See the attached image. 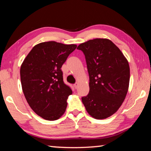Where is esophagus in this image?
<instances>
[{
  "label": "esophagus",
  "mask_w": 151,
  "mask_h": 151,
  "mask_svg": "<svg viewBox=\"0 0 151 151\" xmlns=\"http://www.w3.org/2000/svg\"><path fill=\"white\" fill-rule=\"evenodd\" d=\"M78 86H79V84H78V83H76L75 84V85H74V86H75V88L76 89L78 87Z\"/></svg>",
  "instance_id": "esophagus-1"
}]
</instances>
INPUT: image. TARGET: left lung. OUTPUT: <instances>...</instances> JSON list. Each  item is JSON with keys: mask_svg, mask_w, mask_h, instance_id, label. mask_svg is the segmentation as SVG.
Segmentation results:
<instances>
[{"mask_svg": "<svg viewBox=\"0 0 151 151\" xmlns=\"http://www.w3.org/2000/svg\"><path fill=\"white\" fill-rule=\"evenodd\" d=\"M77 49L85 56L89 93L82 98L86 111L96 119L112 116L122 105L129 90L130 68L123 53L111 40L94 39Z\"/></svg>", "mask_w": 151, "mask_h": 151, "instance_id": "obj_1", "label": "left lung"}]
</instances>
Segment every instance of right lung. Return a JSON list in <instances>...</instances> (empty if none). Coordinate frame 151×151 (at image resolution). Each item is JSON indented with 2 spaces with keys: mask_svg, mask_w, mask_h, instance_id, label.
<instances>
[{
  "mask_svg": "<svg viewBox=\"0 0 151 151\" xmlns=\"http://www.w3.org/2000/svg\"><path fill=\"white\" fill-rule=\"evenodd\" d=\"M76 45L48 41L35 45L20 66V81L28 104L47 121L63 115L73 91L63 82L61 67Z\"/></svg>",
  "mask_w": 151,
  "mask_h": 151,
  "instance_id": "add662e5",
  "label": "right lung"
}]
</instances>
